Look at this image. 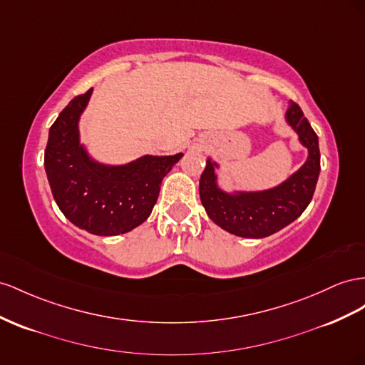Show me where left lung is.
I'll use <instances>...</instances> for the list:
<instances>
[{
    "mask_svg": "<svg viewBox=\"0 0 365 365\" xmlns=\"http://www.w3.org/2000/svg\"><path fill=\"white\" fill-rule=\"evenodd\" d=\"M285 120L309 149V158L298 172L278 187L262 192L225 193L216 184V163L207 160L200 180V196L209 218L242 238H265L293 222L307 209L321 170L318 135L312 129L301 107L290 101Z\"/></svg>",
    "mask_w": 365,
    "mask_h": 365,
    "instance_id": "8db88e82",
    "label": "left lung"
}]
</instances>
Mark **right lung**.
<instances>
[{
  "label": "right lung",
  "mask_w": 365,
  "mask_h": 365,
  "mask_svg": "<svg viewBox=\"0 0 365 365\" xmlns=\"http://www.w3.org/2000/svg\"><path fill=\"white\" fill-rule=\"evenodd\" d=\"M92 88L75 96L48 130L44 167L53 198L76 227L100 236L133 230L149 218L161 182L182 153L145 155L124 165L93 161L80 144L78 121Z\"/></svg>",
  "instance_id": "1"
}]
</instances>
